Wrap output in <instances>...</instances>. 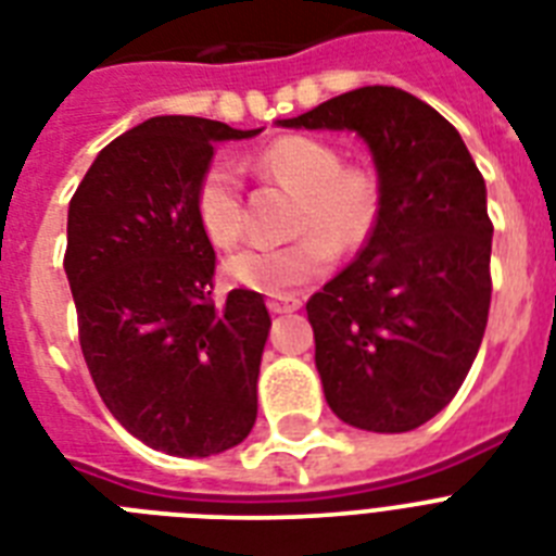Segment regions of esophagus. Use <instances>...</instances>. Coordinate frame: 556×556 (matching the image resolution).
I'll return each mask as SVG.
<instances>
[{
	"label": "esophagus",
	"instance_id": "1",
	"mask_svg": "<svg viewBox=\"0 0 556 556\" xmlns=\"http://www.w3.org/2000/svg\"><path fill=\"white\" fill-rule=\"evenodd\" d=\"M269 312H275V315H281V312H295L301 309V298L295 295H273L267 301Z\"/></svg>",
	"mask_w": 556,
	"mask_h": 556
}]
</instances>
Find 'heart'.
Here are the masks:
<instances>
[{
  "mask_svg": "<svg viewBox=\"0 0 556 556\" xmlns=\"http://www.w3.org/2000/svg\"><path fill=\"white\" fill-rule=\"evenodd\" d=\"M255 176L298 192L292 232L281 247H247L227 261L229 281L255 292L283 295L315 281L332 267L334 250L364 247L380 218L375 173L343 164L338 147L312 136H283L252 155ZM195 215L206 238L232 247L244 236V181L227 159H215L195 187Z\"/></svg>",
  "mask_w": 556,
  "mask_h": 556,
  "instance_id": "obj_1",
  "label": "heart"
}]
</instances>
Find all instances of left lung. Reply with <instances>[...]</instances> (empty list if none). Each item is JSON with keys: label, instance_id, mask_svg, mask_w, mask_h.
<instances>
[{"label": "left lung", "instance_id": "1", "mask_svg": "<svg viewBox=\"0 0 556 556\" xmlns=\"http://www.w3.org/2000/svg\"><path fill=\"white\" fill-rule=\"evenodd\" d=\"M283 127L355 130L380 218L350 267L306 301L329 409L366 432H409L446 409L492 304V218L475 159L438 110L401 87L334 96Z\"/></svg>", "mask_w": 556, "mask_h": 556}]
</instances>
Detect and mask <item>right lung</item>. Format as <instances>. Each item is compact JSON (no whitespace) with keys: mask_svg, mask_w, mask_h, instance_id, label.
Here are the masks:
<instances>
[{"mask_svg":"<svg viewBox=\"0 0 556 556\" xmlns=\"http://www.w3.org/2000/svg\"><path fill=\"white\" fill-rule=\"evenodd\" d=\"M255 132L150 118L96 155L67 210L64 273L90 378L132 438L176 457L238 446L258 415L267 304L252 289L215 301V250L195 215L215 141Z\"/></svg>","mask_w":556,"mask_h":556,"instance_id":"add662e5","label":"right lung"}]
</instances>
